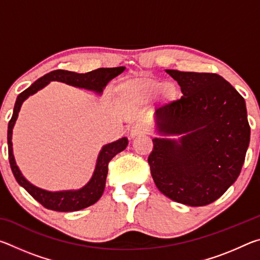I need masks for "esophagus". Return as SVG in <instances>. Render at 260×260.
I'll use <instances>...</instances> for the list:
<instances>
[{
    "mask_svg": "<svg viewBox=\"0 0 260 260\" xmlns=\"http://www.w3.org/2000/svg\"><path fill=\"white\" fill-rule=\"evenodd\" d=\"M147 133H148V129H147L146 126L142 125V124H136V125H134L133 127H132L129 135H131L132 139H134V138H136V136L144 135V134H147Z\"/></svg>",
    "mask_w": 260,
    "mask_h": 260,
    "instance_id": "esophagus-1",
    "label": "esophagus"
}]
</instances>
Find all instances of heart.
<instances>
[{
    "mask_svg": "<svg viewBox=\"0 0 260 260\" xmlns=\"http://www.w3.org/2000/svg\"><path fill=\"white\" fill-rule=\"evenodd\" d=\"M161 87V81L148 76H139L122 81L117 87V99L120 103H144L150 101ZM166 96H173L175 88L171 83L162 87Z\"/></svg>",
    "mask_w": 260,
    "mask_h": 260,
    "instance_id": "heart-1",
    "label": "heart"
}]
</instances>
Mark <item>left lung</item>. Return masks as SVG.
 <instances>
[{
  "label": "left lung",
  "instance_id": "8db88e82",
  "mask_svg": "<svg viewBox=\"0 0 260 260\" xmlns=\"http://www.w3.org/2000/svg\"><path fill=\"white\" fill-rule=\"evenodd\" d=\"M183 96L155 113L157 128L179 141L153 139L148 157L159 191L174 202L203 206L239 178L250 142L245 101L215 73L166 70Z\"/></svg>",
  "mask_w": 260,
  "mask_h": 260
}]
</instances>
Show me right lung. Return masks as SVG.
I'll return each instance as SVG.
<instances>
[{"instance_id":"add662e5","label":"right lung","mask_w":260,"mask_h":260,"mask_svg":"<svg viewBox=\"0 0 260 260\" xmlns=\"http://www.w3.org/2000/svg\"><path fill=\"white\" fill-rule=\"evenodd\" d=\"M124 70V67L109 69L101 68L88 73H76L71 71H65V70H55V71H51L45 74V76L41 77L40 79H38L37 81L32 83L27 89H25L23 93H20L18 95V98H17L14 108V113H12L11 119L8 124L9 162H10L11 171L15 175L17 182H18L21 187H24L29 195L32 196L34 200H37L39 203L45 206L46 209L59 211V212H72V211L82 210L96 203V202L101 199V196H102V193L104 191L105 180H107L108 166L110 160H111L117 153L124 150L127 147V144H128V140L126 138H122L116 141V142H112L103 147L98 158V164H96L93 178H91L90 181L88 182L85 187L81 188L80 190H69L59 192H50L43 190V189H40L33 186V184H30L27 180L23 177L18 166L16 165L14 153H12V128H14L17 117H18V112L21 104H23L24 101L27 99L29 95L37 93L38 90H40L41 88L48 85L50 81L65 82L68 83V85L79 88H85V89L94 90L96 93L101 94L103 91V88L107 86V83L114 77L119 76Z\"/></svg>"}]
</instances>
